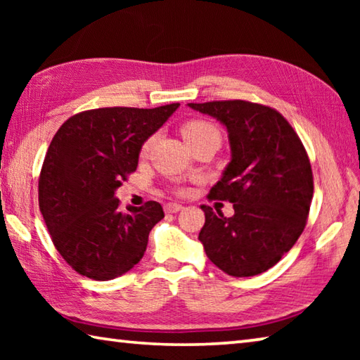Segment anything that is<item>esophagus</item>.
<instances>
[{"mask_svg":"<svg viewBox=\"0 0 360 360\" xmlns=\"http://www.w3.org/2000/svg\"><path fill=\"white\" fill-rule=\"evenodd\" d=\"M182 210H184V206L179 203H168L165 206V212H168V214H174V212H179Z\"/></svg>","mask_w":360,"mask_h":360,"instance_id":"1","label":"esophagus"}]
</instances>
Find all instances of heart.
Returning <instances> with one entry per match:
<instances>
[{"label": "heart", "mask_w": 360, "mask_h": 360, "mask_svg": "<svg viewBox=\"0 0 360 360\" xmlns=\"http://www.w3.org/2000/svg\"><path fill=\"white\" fill-rule=\"evenodd\" d=\"M208 133H219V131L214 125L205 120H191L182 127V136H184L186 143H191L193 139L208 135ZM150 144H152V139H149V141L144 144L143 152L148 150L150 148Z\"/></svg>", "instance_id": "1"}]
</instances>
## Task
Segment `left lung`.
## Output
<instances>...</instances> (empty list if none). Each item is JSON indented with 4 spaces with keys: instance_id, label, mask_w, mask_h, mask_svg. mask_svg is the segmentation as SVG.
I'll use <instances>...</instances> for the list:
<instances>
[{
    "instance_id": "1",
    "label": "left lung",
    "mask_w": 360,
    "mask_h": 360,
    "mask_svg": "<svg viewBox=\"0 0 360 360\" xmlns=\"http://www.w3.org/2000/svg\"><path fill=\"white\" fill-rule=\"evenodd\" d=\"M227 129L230 162L210 197L229 200L235 214L210 206L200 231L208 259L235 278L276 265L295 245L313 198V173L300 138L281 114L255 103H188Z\"/></svg>"
}]
</instances>
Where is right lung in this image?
<instances>
[{"instance_id": "1", "label": "right lung", "mask_w": 360, "mask_h": 360, "mask_svg": "<svg viewBox=\"0 0 360 360\" xmlns=\"http://www.w3.org/2000/svg\"><path fill=\"white\" fill-rule=\"evenodd\" d=\"M178 108L92 109L53 136L39 176V210L57 251L79 275L109 281L143 259L149 231L165 214L157 202L120 211L115 191Z\"/></svg>"}]
</instances>
